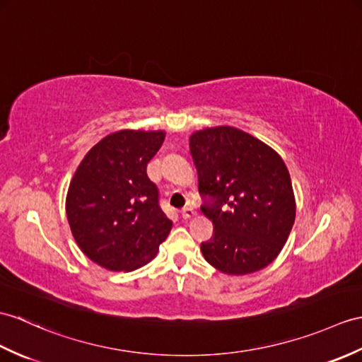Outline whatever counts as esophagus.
Instances as JSON below:
<instances>
[{
    "instance_id": "obj_1",
    "label": "esophagus",
    "mask_w": 362,
    "mask_h": 362,
    "mask_svg": "<svg viewBox=\"0 0 362 362\" xmlns=\"http://www.w3.org/2000/svg\"><path fill=\"white\" fill-rule=\"evenodd\" d=\"M180 216L183 217L185 221H188V219H191V217L196 216V209L192 208V206H185L182 211H180Z\"/></svg>"
}]
</instances>
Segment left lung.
Wrapping results in <instances>:
<instances>
[{"label": "left lung", "mask_w": 362, "mask_h": 362, "mask_svg": "<svg viewBox=\"0 0 362 362\" xmlns=\"http://www.w3.org/2000/svg\"><path fill=\"white\" fill-rule=\"evenodd\" d=\"M202 213L214 234L200 245L205 260L230 276L256 273L279 256L296 217L290 173L267 143L233 126L191 134Z\"/></svg>", "instance_id": "obj_1"}]
</instances>
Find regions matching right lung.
Instances as JSON below:
<instances>
[{
	"label": "right lung",
	"instance_id": "obj_1",
	"mask_svg": "<svg viewBox=\"0 0 362 362\" xmlns=\"http://www.w3.org/2000/svg\"><path fill=\"white\" fill-rule=\"evenodd\" d=\"M165 131L122 129L92 146L66 196L72 236L92 262L109 272H134L151 262L173 222L158 206L146 165Z\"/></svg>",
	"mask_w": 362,
	"mask_h": 362
}]
</instances>
